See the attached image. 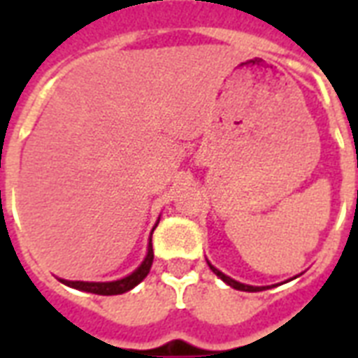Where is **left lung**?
I'll return each mask as SVG.
<instances>
[{
  "label": "left lung",
  "instance_id": "1",
  "mask_svg": "<svg viewBox=\"0 0 358 358\" xmlns=\"http://www.w3.org/2000/svg\"><path fill=\"white\" fill-rule=\"evenodd\" d=\"M208 262V260H206ZM208 266H210V269H212L215 275H217L223 282H227L230 286V288H234V289H239V292H264V289H269L271 286H250V284H243V282H238V280H234V278H230L229 275H224L223 271H219L217 267L212 266L210 262H208ZM297 278V277H294Z\"/></svg>",
  "mask_w": 358,
  "mask_h": 358
}]
</instances>
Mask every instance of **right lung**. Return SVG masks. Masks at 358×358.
Masks as SVG:
<instances>
[{"instance_id":"1","label":"right lung","mask_w":358,"mask_h":358,"mask_svg":"<svg viewBox=\"0 0 358 358\" xmlns=\"http://www.w3.org/2000/svg\"><path fill=\"white\" fill-rule=\"evenodd\" d=\"M159 223V219H157ZM157 223L154 224L152 232L156 230ZM152 232L150 239H148V249H146L145 260L141 262V266L135 269L134 273H129L128 277H122L119 280H109V282H89V280H66V278H59L64 286H70V288L80 289V292H89V294L96 295H120L126 294L129 289H134L137 284L143 280V278L150 273L152 262H154V250H152Z\"/></svg>"}]
</instances>
